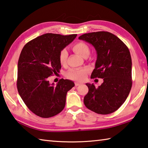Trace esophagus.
I'll list each match as a JSON object with an SVG mask.
<instances>
[{"label": "esophagus", "mask_w": 148, "mask_h": 148, "mask_svg": "<svg viewBox=\"0 0 148 148\" xmlns=\"http://www.w3.org/2000/svg\"><path fill=\"white\" fill-rule=\"evenodd\" d=\"M81 84H82L81 82H75V86H78Z\"/></svg>", "instance_id": "obj_1"}]
</instances>
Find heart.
I'll list each match as a JSON object with an SVG mask.
<instances>
[{"mask_svg": "<svg viewBox=\"0 0 148 148\" xmlns=\"http://www.w3.org/2000/svg\"><path fill=\"white\" fill-rule=\"evenodd\" d=\"M72 49L77 54L83 57H87L90 53V48L88 45L84 42H77L72 46ZM68 52L66 49H62L59 53V59L61 64H65L68 57ZM88 70L85 68L82 69H71L67 72L66 74V77L69 79L76 81H81L86 77Z\"/></svg>", "mask_w": 148, "mask_h": 148, "instance_id": "obj_1", "label": "heart"}]
</instances>
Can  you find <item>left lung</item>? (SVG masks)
Listing matches in <instances>:
<instances>
[{
    "instance_id": "8db88e82",
    "label": "left lung",
    "mask_w": 148,
    "mask_h": 148,
    "mask_svg": "<svg viewBox=\"0 0 148 148\" xmlns=\"http://www.w3.org/2000/svg\"><path fill=\"white\" fill-rule=\"evenodd\" d=\"M96 49L97 59L91 78H102L101 86L86 84L84 97L87 108L99 114L113 113L124 103L132 87V60L129 48L116 35L106 31L82 34L79 37Z\"/></svg>"
}]
</instances>
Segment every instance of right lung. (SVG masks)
<instances>
[{"label": "right lung", "mask_w": 148, "mask_h": 148, "mask_svg": "<svg viewBox=\"0 0 148 148\" xmlns=\"http://www.w3.org/2000/svg\"><path fill=\"white\" fill-rule=\"evenodd\" d=\"M76 36L47 33L27 42L22 49L17 88L24 103L36 116L48 118L64 109L67 92L74 86V82L62 78L55 86L49 84L48 77L59 72L60 51Z\"/></svg>", "instance_id": "add662e5"}]
</instances>
